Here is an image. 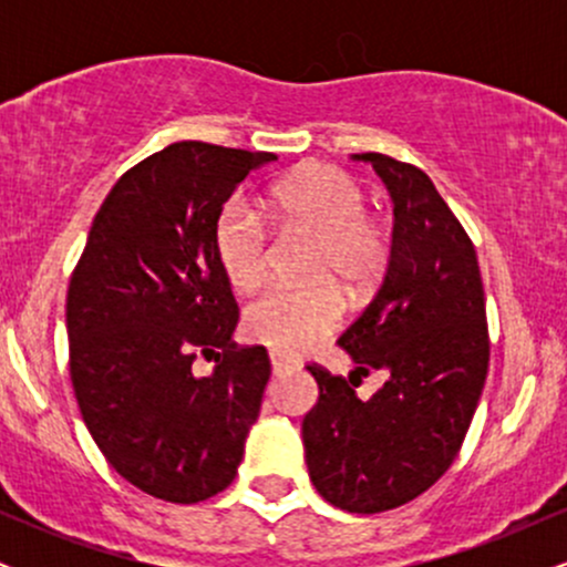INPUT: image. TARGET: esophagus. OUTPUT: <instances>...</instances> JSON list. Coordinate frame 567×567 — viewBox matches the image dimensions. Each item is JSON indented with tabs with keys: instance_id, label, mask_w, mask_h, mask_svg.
I'll return each mask as SVG.
<instances>
[{
	"instance_id": "obj_1",
	"label": "esophagus",
	"mask_w": 567,
	"mask_h": 567,
	"mask_svg": "<svg viewBox=\"0 0 567 567\" xmlns=\"http://www.w3.org/2000/svg\"><path fill=\"white\" fill-rule=\"evenodd\" d=\"M269 360H271V370H275V373H285V370L296 368L292 365V360H288L285 354H279V351H269Z\"/></svg>"
}]
</instances>
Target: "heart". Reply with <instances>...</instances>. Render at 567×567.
I'll list each match as a JSON object with an SVG mask.
<instances>
[{
	"mask_svg": "<svg viewBox=\"0 0 567 567\" xmlns=\"http://www.w3.org/2000/svg\"><path fill=\"white\" fill-rule=\"evenodd\" d=\"M271 207L288 229L311 234L303 285H277L245 309V333L285 354H301L333 333L343 296L375 285L392 258V229L370 216L368 194L336 165H306L271 188ZM213 250L234 290H252L269 271L271 239L243 197L224 202L213 220Z\"/></svg>",
	"mask_w": 567,
	"mask_h": 567,
	"instance_id": "b5f03b06",
	"label": "heart"
}]
</instances>
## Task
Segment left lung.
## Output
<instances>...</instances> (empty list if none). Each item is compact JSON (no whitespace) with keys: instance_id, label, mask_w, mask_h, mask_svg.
<instances>
[{"instance_id":"left-lung-1","label":"left lung","mask_w":567,"mask_h":567,"mask_svg":"<svg viewBox=\"0 0 567 567\" xmlns=\"http://www.w3.org/2000/svg\"><path fill=\"white\" fill-rule=\"evenodd\" d=\"M394 202L392 258L368 309L338 338L357 370L306 365L320 396L301 434L317 493L338 509L375 514L429 491L451 470L483 394L491 338L474 245L432 178L386 154H354ZM383 369L370 401L360 374Z\"/></svg>"}]
</instances>
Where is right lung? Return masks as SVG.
<instances>
[{
  "label": "right lung",
  "instance_id": "add662e5",
  "mask_svg": "<svg viewBox=\"0 0 567 567\" xmlns=\"http://www.w3.org/2000/svg\"><path fill=\"white\" fill-rule=\"evenodd\" d=\"M277 159L181 141L116 181L90 226L66 296L69 373L95 445L130 485L171 504L226 491L271 375L213 250V220ZM197 355H216L197 380Z\"/></svg>",
  "mask_w": 567,
  "mask_h": 567
}]
</instances>
